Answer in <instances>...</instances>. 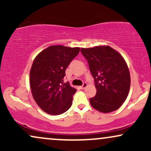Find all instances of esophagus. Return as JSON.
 Instances as JSON below:
<instances>
[{
    "instance_id": "34e87169",
    "label": "esophagus",
    "mask_w": 151,
    "mask_h": 151,
    "mask_svg": "<svg viewBox=\"0 0 151 151\" xmlns=\"http://www.w3.org/2000/svg\"><path fill=\"white\" fill-rule=\"evenodd\" d=\"M86 86H87V83H86V82H84V83H83L82 85H81V86H80V89H85V88L86 87Z\"/></svg>"
}]
</instances>
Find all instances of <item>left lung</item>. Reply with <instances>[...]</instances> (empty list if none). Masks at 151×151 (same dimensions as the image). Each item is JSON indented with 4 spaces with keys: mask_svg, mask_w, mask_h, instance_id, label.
<instances>
[{
    "mask_svg": "<svg viewBox=\"0 0 151 151\" xmlns=\"http://www.w3.org/2000/svg\"><path fill=\"white\" fill-rule=\"evenodd\" d=\"M89 65L96 93L90 99L93 108L109 113L117 110L129 94L131 79L128 66L122 56L109 46L81 48Z\"/></svg>",
    "mask_w": 151,
    "mask_h": 151,
    "instance_id": "obj_1",
    "label": "left lung"
}]
</instances>
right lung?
<instances>
[{
  "instance_id": "obj_1",
  "label": "right lung",
  "mask_w": 151,
  "mask_h": 151,
  "mask_svg": "<svg viewBox=\"0 0 151 151\" xmlns=\"http://www.w3.org/2000/svg\"><path fill=\"white\" fill-rule=\"evenodd\" d=\"M79 47L52 45L35 59L30 72L31 91L42 110L51 115L67 111L77 89L64 82L65 71L79 54Z\"/></svg>"
}]
</instances>
